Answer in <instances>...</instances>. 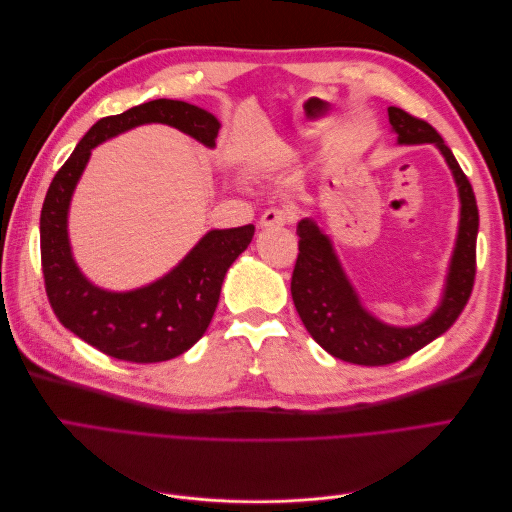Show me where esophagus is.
Segmentation results:
<instances>
[{"label":"esophagus","mask_w":512,"mask_h":512,"mask_svg":"<svg viewBox=\"0 0 512 512\" xmlns=\"http://www.w3.org/2000/svg\"><path fill=\"white\" fill-rule=\"evenodd\" d=\"M292 218L294 215L286 209H267L260 215V226L262 228H280V226H286L288 222H292Z\"/></svg>","instance_id":"esophagus-1"}]
</instances>
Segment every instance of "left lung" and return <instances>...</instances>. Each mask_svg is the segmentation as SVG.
I'll return each mask as SVG.
<instances>
[{
  "mask_svg": "<svg viewBox=\"0 0 512 512\" xmlns=\"http://www.w3.org/2000/svg\"><path fill=\"white\" fill-rule=\"evenodd\" d=\"M389 121L397 145L436 147L457 185V239L436 309L423 322L410 327H397L371 314L344 271L331 237L312 218H303L297 224L299 258L290 282L292 301L307 333L335 359L369 367L406 359L451 329L470 299L476 275L478 207L468 177L463 175L453 151L427 121L397 106H389Z\"/></svg>",
  "mask_w": 512,
  "mask_h": 512,
  "instance_id": "left-lung-1",
  "label": "left lung"
}]
</instances>
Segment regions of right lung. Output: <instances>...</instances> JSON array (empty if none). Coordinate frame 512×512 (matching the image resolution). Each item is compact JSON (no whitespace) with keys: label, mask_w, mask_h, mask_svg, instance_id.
Segmentation results:
<instances>
[{"label":"right lung","mask_w":512,"mask_h":512,"mask_svg":"<svg viewBox=\"0 0 512 512\" xmlns=\"http://www.w3.org/2000/svg\"><path fill=\"white\" fill-rule=\"evenodd\" d=\"M147 123H164L209 149L222 128L218 117L181 100H151L104 117L57 170L40 213V254L46 294L55 316L89 346L130 363H160L188 352L205 335L220 301L226 271L247 250L254 224L213 228L156 282L134 290H106L76 265L68 215L91 149Z\"/></svg>","instance_id":"add662e5"}]
</instances>
